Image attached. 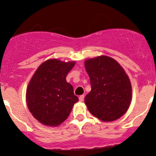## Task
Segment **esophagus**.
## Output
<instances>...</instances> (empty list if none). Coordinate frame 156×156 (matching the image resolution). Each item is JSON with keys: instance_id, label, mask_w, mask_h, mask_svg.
Returning a JSON list of instances; mask_svg holds the SVG:
<instances>
[{"instance_id": "obj_1", "label": "esophagus", "mask_w": 156, "mask_h": 156, "mask_svg": "<svg viewBox=\"0 0 156 156\" xmlns=\"http://www.w3.org/2000/svg\"><path fill=\"white\" fill-rule=\"evenodd\" d=\"M84 97H85L84 95H80V98H79V100H80V102L83 101V100H84Z\"/></svg>"}]
</instances>
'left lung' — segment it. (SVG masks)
<instances>
[{
	"label": "left lung",
	"mask_w": 156,
	"mask_h": 156,
	"mask_svg": "<svg viewBox=\"0 0 156 156\" xmlns=\"http://www.w3.org/2000/svg\"><path fill=\"white\" fill-rule=\"evenodd\" d=\"M91 91L85 98L88 110L103 122L118 119L131 102L132 89L122 67L112 58L101 55L85 61Z\"/></svg>",
	"instance_id": "1"
}]
</instances>
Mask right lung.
Segmentation results:
<instances>
[{"mask_svg": "<svg viewBox=\"0 0 156 156\" xmlns=\"http://www.w3.org/2000/svg\"><path fill=\"white\" fill-rule=\"evenodd\" d=\"M75 62L48 59L40 65L26 90L28 110L39 122L58 126L67 119L73 106L79 101L66 76Z\"/></svg>", "mask_w": 156, "mask_h": 156, "instance_id": "1", "label": "right lung"}]
</instances>
